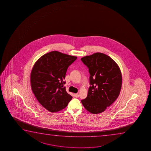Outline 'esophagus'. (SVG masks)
I'll return each mask as SVG.
<instances>
[{
    "instance_id": "esophagus-1",
    "label": "esophagus",
    "mask_w": 151,
    "mask_h": 151,
    "mask_svg": "<svg viewBox=\"0 0 151 151\" xmlns=\"http://www.w3.org/2000/svg\"><path fill=\"white\" fill-rule=\"evenodd\" d=\"M74 95L75 97H78L79 94L78 93H76V94H74Z\"/></svg>"
}]
</instances>
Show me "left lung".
Here are the masks:
<instances>
[{
  "mask_svg": "<svg viewBox=\"0 0 151 151\" xmlns=\"http://www.w3.org/2000/svg\"><path fill=\"white\" fill-rule=\"evenodd\" d=\"M89 69L87 97L81 101L92 114L104 111L118 98L122 86V75L117 64L105 54L97 52L81 59Z\"/></svg>",
  "mask_w": 151,
  "mask_h": 151,
  "instance_id": "1",
  "label": "left lung"
}]
</instances>
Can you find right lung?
Here are the masks:
<instances>
[{
    "instance_id": "1",
    "label": "right lung",
    "mask_w": 151,
    "mask_h": 151,
    "mask_svg": "<svg viewBox=\"0 0 151 151\" xmlns=\"http://www.w3.org/2000/svg\"><path fill=\"white\" fill-rule=\"evenodd\" d=\"M76 57L57 51L42 56L36 62L30 76L31 89L38 101L46 109L56 112L64 109L72 99L63 85L68 66Z\"/></svg>"
}]
</instances>
